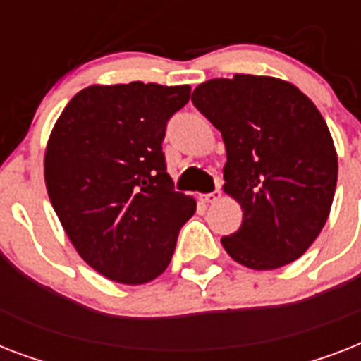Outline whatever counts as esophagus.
I'll return each mask as SVG.
<instances>
[{
    "label": "esophagus",
    "mask_w": 361,
    "mask_h": 361,
    "mask_svg": "<svg viewBox=\"0 0 361 361\" xmlns=\"http://www.w3.org/2000/svg\"><path fill=\"white\" fill-rule=\"evenodd\" d=\"M219 198H221V189H219V187H217L215 191L208 192V195H200V200H202V202H206V204L217 202Z\"/></svg>",
    "instance_id": "esophagus-1"
}]
</instances>
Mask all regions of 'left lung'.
<instances>
[{
    "label": "left lung",
    "mask_w": 361,
    "mask_h": 361,
    "mask_svg": "<svg viewBox=\"0 0 361 361\" xmlns=\"http://www.w3.org/2000/svg\"><path fill=\"white\" fill-rule=\"evenodd\" d=\"M192 104L221 130L225 192L243 209L241 226L221 238L251 269L294 262L326 225L337 185V153L307 95L274 76L234 75L197 86Z\"/></svg>",
    "instance_id": "left-lung-1"
}]
</instances>
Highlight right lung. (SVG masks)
Listing matches in <instances>:
<instances>
[{
	"label": "right lung",
	"instance_id": "right-lung-1",
	"mask_svg": "<svg viewBox=\"0 0 361 361\" xmlns=\"http://www.w3.org/2000/svg\"><path fill=\"white\" fill-rule=\"evenodd\" d=\"M191 86H90L71 99L44 153V181L65 234L106 279L161 275L197 202L174 191L163 140Z\"/></svg>",
	"mask_w": 361,
	"mask_h": 361
}]
</instances>
